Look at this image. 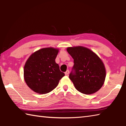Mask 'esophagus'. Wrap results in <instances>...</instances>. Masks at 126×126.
<instances>
[{
  "mask_svg": "<svg viewBox=\"0 0 126 126\" xmlns=\"http://www.w3.org/2000/svg\"><path fill=\"white\" fill-rule=\"evenodd\" d=\"M69 71L68 70H67V71L66 72H65V75H68V74H69Z\"/></svg>",
  "mask_w": 126,
  "mask_h": 126,
  "instance_id": "1",
  "label": "esophagus"
}]
</instances>
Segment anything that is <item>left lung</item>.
<instances>
[{"label": "left lung", "instance_id": "obj_1", "mask_svg": "<svg viewBox=\"0 0 126 126\" xmlns=\"http://www.w3.org/2000/svg\"><path fill=\"white\" fill-rule=\"evenodd\" d=\"M67 51L74 59L73 71L69 78L75 88L85 94H92L98 91L104 83L106 76L102 60L85 47H69Z\"/></svg>", "mask_w": 126, "mask_h": 126}]
</instances>
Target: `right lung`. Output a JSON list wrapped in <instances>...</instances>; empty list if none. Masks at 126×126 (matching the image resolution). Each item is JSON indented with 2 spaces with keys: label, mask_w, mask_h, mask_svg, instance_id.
<instances>
[{
  "label": "right lung",
  "mask_w": 126,
  "mask_h": 126,
  "mask_svg": "<svg viewBox=\"0 0 126 126\" xmlns=\"http://www.w3.org/2000/svg\"><path fill=\"white\" fill-rule=\"evenodd\" d=\"M59 49L46 47L39 49L30 56L24 68L25 81L35 93L44 94L57 87L65 76L55 63Z\"/></svg>",
  "instance_id": "obj_1"
}]
</instances>
